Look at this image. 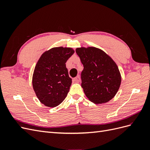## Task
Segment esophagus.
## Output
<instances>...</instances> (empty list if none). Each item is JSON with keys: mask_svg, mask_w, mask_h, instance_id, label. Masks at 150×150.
Returning a JSON list of instances; mask_svg holds the SVG:
<instances>
[{"mask_svg": "<svg viewBox=\"0 0 150 150\" xmlns=\"http://www.w3.org/2000/svg\"><path fill=\"white\" fill-rule=\"evenodd\" d=\"M73 81H74V82L79 83V81H80V76H79V75L77 76L76 77V78H74L73 79Z\"/></svg>", "mask_w": 150, "mask_h": 150, "instance_id": "obj_1", "label": "esophagus"}]
</instances>
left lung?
Segmentation results:
<instances>
[{"instance_id": "1", "label": "left lung", "mask_w": 150, "mask_h": 150, "mask_svg": "<svg viewBox=\"0 0 150 150\" xmlns=\"http://www.w3.org/2000/svg\"><path fill=\"white\" fill-rule=\"evenodd\" d=\"M76 52L84 66L81 78L86 96L95 104L110 101L117 93L121 81L115 61L96 47L77 48Z\"/></svg>"}]
</instances>
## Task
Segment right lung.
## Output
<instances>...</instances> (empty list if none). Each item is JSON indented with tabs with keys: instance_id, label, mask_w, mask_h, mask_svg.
<instances>
[{
	"instance_id": "add662e5",
	"label": "right lung",
	"mask_w": 150,
	"mask_h": 150,
	"mask_svg": "<svg viewBox=\"0 0 150 150\" xmlns=\"http://www.w3.org/2000/svg\"><path fill=\"white\" fill-rule=\"evenodd\" d=\"M74 51L70 47H54L44 52L35 67L33 86L39 100L56 107L67 96L72 83L66 62Z\"/></svg>"
}]
</instances>
